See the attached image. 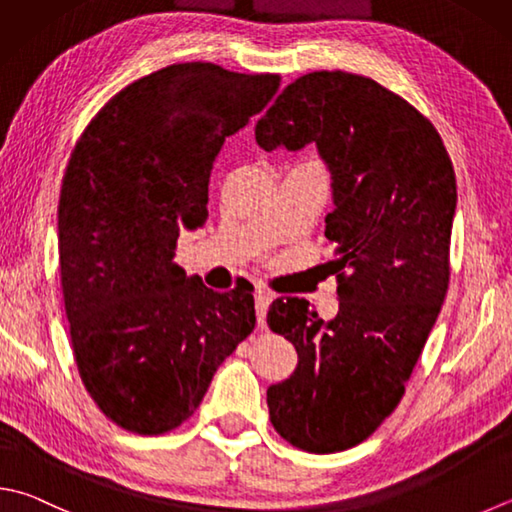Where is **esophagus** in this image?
I'll return each instance as SVG.
<instances>
[{"label": "esophagus", "mask_w": 512, "mask_h": 512, "mask_svg": "<svg viewBox=\"0 0 512 512\" xmlns=\"http://www.w3.org/2000/svg\"><path fill=\"white\" fill-rule=\"evenodd\" d=\"M274 301V294L269 292V289L265 287H258L256 294H254V305H256V321H258V327H265V312L269 303Z\"/></svg>", "instance_id": "34e87169"}]
</instances>
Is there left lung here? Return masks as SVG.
I'll return each instance as SVG.
<instances>
[{
    "mask_svg": "<svg viewBox=\"0 0 512 512\" xmlns=\"http://www.w3.org/2000/svg\"><path fill=\"white\" fill-rule=\"evenodd\" d=\"M265 151L314 142L332 173L339 314L276 298L272 332L298 363L269 385V419L292 446L327 455L368 439L406 392L450 281L455 169L426 115L370 77H298L256 124Z\"/></svg>",
    "mask_w": 512,
    "mask_h": 512,
    "instance_id": "1",
    "label": "left lung"
}]
</instances>
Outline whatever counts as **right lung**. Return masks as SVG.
Returning a JSON list of instances; mask_svg holds the SVG:
<instances>
[{
	"label": "right lung",
	"mask_w": 512,
	"mask_h": 512,
	"mask_svg": "<svg viewBox=\"0 0 512 512\" xmlns=\"http://www.w3.org/2000/svg\"><path fill=\"white\" fill-rule=\"evenodd\" d=\"M278 86L274 73L171 64L115 93L75 142L57 207L64 310L84 388L124 430L178 428L254 332V287L214 292L173 256L209 216L225 138Z\"/></svg>",
	"instance_id": "obj_1"
}]
</instances>
